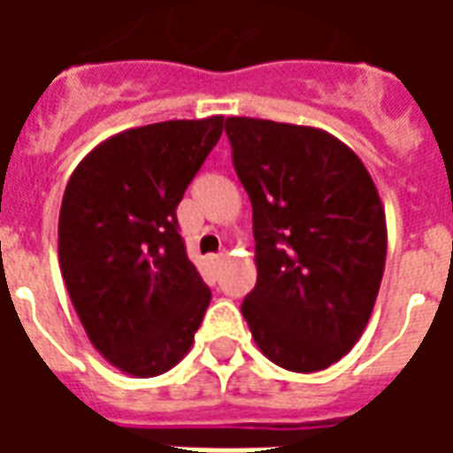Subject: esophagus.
I'll return each mask as SVG.
<instances>
[{"label": "esophagus", "instance_id": "esophagus-1", "mask_svg": "<svg viewBox=\"0 0 453 453\" xmlns=\"http://www.w3.org/2000/svg\"><path fill=\"white\" fill-rule=\"evenodd\" d=\"M226 259H227V255H213V257H208V266H211L213 272H218L220 266L226 265Z\"/></svg>", "mask_w": 453, "mask_h": 453}]
</instances>
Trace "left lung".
<instances>
[{
  "label": "left lung",
  "instance_id": "1",
  "mask_svg": "<svg viewBox=\"0 0 453 453\" xmlns=\"http://www.w3.org/2000/svg\"><path fill=\"white\" fill-rule=\"evenodd\" d=\"M226 133L252 201L250 333L281 369H327L357 344L379 296L388 230L376 184L323 128L230 116Z\"/></svg>",
  "mask_w": 453,
  "mask_h": 453
}]
</instances>
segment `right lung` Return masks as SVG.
Returning <instances> with one entry per match:
<instances>
[{
  "mask_svg": "<svg viewBox=\"0 0 453 453\" xmlns=\"http://www.w3.org/2000/svg\"><path fill=\"white\" fill-rule=\"evenodd\" d=\"M220 135L223 116L128 128L67 181L58 223L65 286L94 349L128 376L177 366L211 303L177 206Z\"/></svg>",
  "mask_w": 453,
  "mask_h": 453,
  "instance_id": "1",
  "label": "right lung"
}]
</instances>
